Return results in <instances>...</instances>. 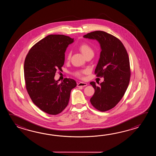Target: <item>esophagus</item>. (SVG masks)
I'll list each match as a JSON object with an SVG mask.
<instances>
[{"label": "esophagus", "mask_w": 156, "mask_h": 156, "mask_svg": "<svg viewBox=\"0 0 156 156\" xmlns=\"http://www.w3.org/2000/svg\"><path fill=\"white\" fill-rule=\"evenodd\" d=\"M87 85V83H83V82H80V83H78L77 86V87H80V86H86Z\"/></svg>", "instance_id": "obj_1"}]
</instances>
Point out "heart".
<instances>
[{
  "label": "heart",
  "mask_w": 156,
  "mask_h": 156,
  "mask_svg": "<svg viewBox=\"0 0 156 156\" xmlns=\"http://www.w3.org/2000/svg\"><path fill=\"white\" fill-rule=\"evenodd\" d=\"M78 49L85 57L87 56V55H89L90 54H93V53H94L92 48L87 43H81L78 47ZM70 57H71V53L69 52V53H67V59L70 60ZM87 73L86 70L78 71L75 72L74 73V75L75 76H76L77 77H83V75L84 73Z\"/></svg>",
  "instance_id": "heart-1"
}]
</instances>
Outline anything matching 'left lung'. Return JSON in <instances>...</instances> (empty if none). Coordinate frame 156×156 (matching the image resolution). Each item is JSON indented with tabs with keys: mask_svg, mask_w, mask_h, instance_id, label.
<instances>
[{
	"mask_svg": "<svg viewBox=\"0 0 156 156\" xmlns=\"http://www.w3.org/2000/svg\"><path fill=\"white\" fill-rule=\"evenodd\" d=\"M84 38L96 40L101 47L100 58L95 70L96 76L104 80L97 86L90 99L93 106L100 112H106L116 106L124 96L130 76L129 59L125 47L118 38L104 31L87 33Z\"/></svg>",
	"mask_w": 156,
	"mask_h": 156,
	"instance_id": "left-lung-1",
	"label": "left lung"
}]
</instances>
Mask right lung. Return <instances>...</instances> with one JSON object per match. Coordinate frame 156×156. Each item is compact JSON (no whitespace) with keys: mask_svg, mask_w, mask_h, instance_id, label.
Here are the masks:
<instances>
[{"mask_svg":"<svg viewBox=\"0 0 156 156\" xmlns=\"http://www.w3.org/2000/svg\"><path fill=\"white\" fill-rule=\"evenodd\" d=\"M73 41L67 36L50 34L30 49L24 61L27 91L33 103L48 114L61 113L76 86L74 80L65 78L59 84L54 79L57 70H62L67 47Z\"/></svg>","mask_w":156,"mask_h":156,"instance_id":"right-lung-1","label":"right lung"}]
</instances>
